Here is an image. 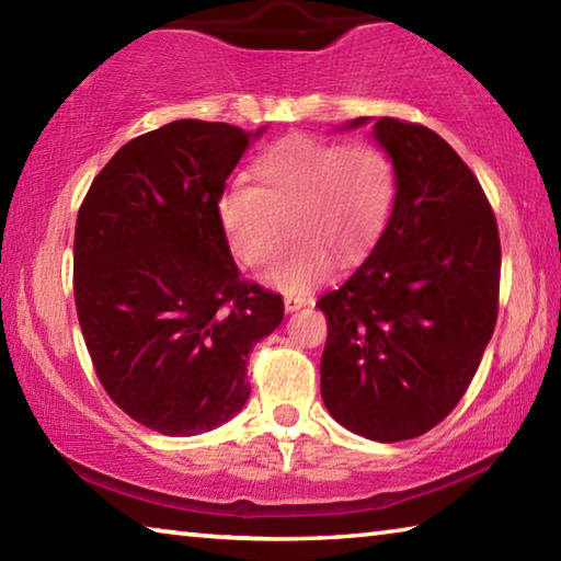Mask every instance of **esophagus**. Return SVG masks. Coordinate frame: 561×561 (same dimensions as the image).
Returning <instances> with one entry per match:
<instances>
[{"mask_svg": "<svg viewBox=\"0 0 561 561\" xmlns=\"http://www.w3.org/2000/svg\"><path fill=\"white\" fill-rule=\"evenodd\" d=\"M314 301V297L311 294H284V309L287 311H297L301 307H307V304Z\"/></svg>", "mask_w": 561, "mask_h": 561, "instance_id": "34e87169", "label": "esophagus"}]
</instances>
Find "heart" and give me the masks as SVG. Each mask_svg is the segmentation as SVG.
Masks as SVG:
<instances>
[{"instance_id": "b5f03b06", "label": "heart", "mask_w": 561, "mask_h": 561, "mask_svg": "<svg viewBox=\"0 0 561 561\" xmlns=\"http://www.w3.org/2000/svg\"><path fill=\"white\" fill-rule=\"evenodd\" d=\"M252 183L232 180L217 197V222L232 257L250 270L279 260L291 232L294 252L274 270L289 291L327 279L336 260H364L383 234L396 201V168L368 140L289 136L252 160Z\"/></svg>"}]
</instances>
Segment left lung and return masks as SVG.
<instances>
[{
	"instance_id": "1",
	"label": "left lung",
	"mask_w": 561,
	"mask_h": 561,
	"mask_svg": "<svg viewBox=\"0 0 561 561\" xmlns=\"http://www.w3.org/2000/svg\"><path fill=\"white\" fill-rule=\"evenodd\" d=\"M374 136L396 201L368 260L317 301L329 324L321 398L344 428L398 443L468 391L495 331L502 252L485 190L438 133L378 118Z\"/></svg>"
}]
</instances>
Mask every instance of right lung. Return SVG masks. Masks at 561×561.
<instances>
[{
	"mask_svg": "<svg viewBox=\"0 0 561 561\" xmlns=\"http://www.w3.org/2000/svg\"><path fill=\"white\" fill-rule=\"evenodd\" d=\"M250 138L195 118L144 133L93 178L76 217L73 297L93 368L123 413L163 435L240 413L250 351L284 317L282 294L242 279L217 222Z\"/></svg>",
	"mask_w": 561,
	"mask_h": 561,
	"instance_id": "obj_1",
	"label": "right lung"
}]
</instances>
